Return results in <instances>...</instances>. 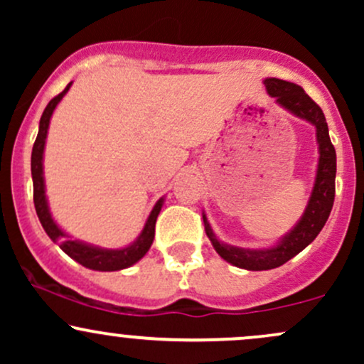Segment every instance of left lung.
Wrapping results in <instances>:
<instances>
[{
    "instance_id": "left-lung-1",
    "label": "left lung",
    "mask_w": 364,
    "mask_h": 364,
    "mask_svg": "<svg viewBox=\"0 0 364 364\" xmlns=\"http://www.w3.org/2000/svg\"><path fill=\"white\" fill-rule=\"evenodd\" d=\"M269 95L275 97V102L282 106L284 109L292 112L298 118L306 119L316 128V141H318V168H316L315 185H313L310 200L304 208V214L298 224L287 232L272 248L267 250H250L240 248V246L225 245L212 231L205 214H203V224L205 232L215 252L229 262L231 265L240 267L246 270H270L275 267H281L303 252L308 245L318 236L325 223H327L330 210L333 205V196H336V171L337 159L336 149L328 136V127L325 121L323 111L301 87L296 83L279 80V78H265L263 80Z\"/></svg>"
}]
</instances>
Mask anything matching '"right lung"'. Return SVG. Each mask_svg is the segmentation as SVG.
<instances>
[{"instance_id": "1", "label": "right lung", "mask_w": 364, "mask_h": 364, "mask_svg": "<svg viewBox=\"0 0 364 364\" xmlns=\"http://www.w3.org/2000/svg\"><path fill=\"white\" fill-rule=\"evenodd\" d=\"M72 87V82L66 85V89L58 94L56 97L49 101L48 106L41 116L39 123V133H37V139L34 141V147H32V159H31V169H32V181H34V205L37 217H39L41 224H43L44 231L48 232V236L51 237L54 243L60 245V248L65 252L68 257H72L75 262H78L80 265L87 267L92 270H101V272H114V270L127 269L132 267L133 263H136L140 258H144V255L149 252L150 245L154 241V235H156V220L159 212H161L164 198H161L154 205L152 212H150L147 223H145L144 229H141L140 236L133 241L132 245L124 246L119 250H107V248H99V246H92L83 243V241L72 240L65 231L54 223L49 212L48 198H46V185H44V168H43V157H44V145H46V136H48V128L49 121H51L53 111L56 109L58 102L65 97L66 92Z\"/></svg>"}]
</instances>
